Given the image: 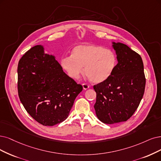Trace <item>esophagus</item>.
<instances>
[{
  "instance_id": "obj_1",
  "label": "esophagus",
  "mask_w": 161,
  "mask_h": 161,
  "mask_svg": "<svg viewBox=\"0 0 161 161\" xmlns=\"http://www.w3.org/2000/svg\"><path fill=\"white\" fill-rule=\"evenodd\" d=\"M82 86H83V89H84V90H87V89L90 88V86L87 84H83Z\"/></svg>"
}]
</instances>
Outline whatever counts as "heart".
<instances>
[{
	"label": "heart",
	"mask_w": 161,
	"mask_h": 161,
	"mask_svg": "<svg viewBox=\"0 0 161 161\" xmlns=\"http://www.w3.org/2000/svg\"><path fill=\"white\" fill-rule=\"evenodd\" d=\"M60 64L68 75L74 80L84 73L96 84L108 80L114 74L117 64L116 53L111 50L91 44H80L71 50V56L63 57Z\"/></svg>",
	"instance_id": "obj_1"
}]
</instances>
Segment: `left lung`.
<instances>
[{
  "label": "left lung",
  "instance_id": "obj_1",
  "mask_svg": "<svg viewBox=\"0 0 161 161\" xmlns=\"http://www.w3.org/2000/svg\"><path fill=\"white\" fill-rule=\"evenodd\" d=\"M117 64L109 78L93 86L99 119L106 124L126 121L139 105L145 87L144 66L139 54L126 44L112 42Z\"/></svg>",
  "mask_w": 161,
  "mask_h": 161
}]
</instances>
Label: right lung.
<instances>
[{
    "label": "right lung",
    "mask_w": 161,
    "mask_h": 161,
    "mask_svg": "<svg viewBox=\"0 0 161 161\" xmlns=\"http://www.w3.org/2000/svg\"><path fill=\"white\" fill-rule=\"evenodd\" d=\"M17 72L19 98L30 115L44 126L66 119L83 87L64 72L54 56L34 46L19 60Z\"/></svg>",
    "instance_id": "1"
}]
</instances>
